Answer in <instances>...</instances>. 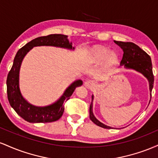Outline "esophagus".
Listing matches in <instances>:
<instances>
[{
  "instance_id": "1",
  "label": "esophagus",
  "mask_w": 158,
  "mask_h": 158,
  "mask_svg": "<svg viewBox=\"0 0 158 158\" xmlns=\"http://www.w3.org/2000/svg\"><path fill=\"white\" fill-rule=\"evenodd\" d=\"M84 85L88 89H92V88L95 87V82L93 80H87Z\"/></svg>"
}]
</instances>
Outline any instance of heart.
Wrapping results in <instances>:
<instances>
[{
	"label": "heart",
	"instance_id": "1",
	"mask_svg": "<svg viewBox=\"0 0 158 158\" xmlns=\"http://www.w3.org/2000/svg\"><path fill=\"white\" fill-rule=\"evenodd\" d=\"M108 56L109 61L111 63L115 62L117 59V56L114 52H110V50L105 48H97L94 50L93 57L96 61H103Z\"/></svg>",
	"mask_w": 158,
	"mask_h": 158
}]
</instances>
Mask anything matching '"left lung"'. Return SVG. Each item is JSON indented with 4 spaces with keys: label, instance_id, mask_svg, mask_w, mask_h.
<instances>
[{
    "label": "left lung",
    "instance_id": "8db88e82",
    "mask_svg": "<svg viewBox=\"0 0 158 158\" xmlns=\"http://www.w3.org/2000/svg\"><path fill=\"white\" fill-rule=\"evenodd\" d=\"M115 44L120 47L123 50V59L120 61V66L124 65L126 68L133 69L136 71L139 72L146 77L149 82V90L152 93L154 85V75L152 71V64L151 57L143 50L137 44L132 42H123V41H114ZM152 97V94H151ZM93 99L94 96H92V101L90 106V119L94 123L104 128H109L111 127L106 126L94 117L93 114Z\"/></svg>",
    "mask_w": 158,
    "mask_h": 158
}]
</instances>
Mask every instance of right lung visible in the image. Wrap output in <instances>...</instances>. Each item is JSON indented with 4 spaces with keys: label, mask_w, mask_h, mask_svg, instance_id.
I'll return each mask as SVG.
<instances>
[{
    "label": "right lung",
    "mask_w": 158,
    "mask_h": 158,
    "mask_svg": "<svg viewBox=\"0 0 158 158\" xmlns=\"http://www.w3.org/2000/svg\"><path fill=\"white\" fill-rule=\"evenodd\" d=\"M37 46H53L69 50L74 49L72 43L68 39V35L61 34H51L47 36H41L25 44L16 53L13 64L7 76V97L11 107L24 120L34 123H51L61 118L64 110L63 104L70 99L76 88L82 85V81L79 79L72 83L65 90L60 99L50 106L38 107L29 103L23 97L20 91L19 71L24 56L32 48Z\"/></svg>",
    "instance_id": "add662e5"
}]
</instances>
